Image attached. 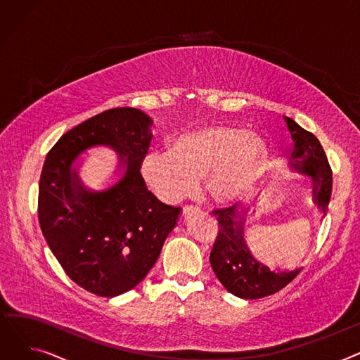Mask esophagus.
Here are the masks:
<instances>
[{
  "label": "esophagus",
  "mask_w": 360,
  "mask_h": 360,
  "mask_svg": "<svg viewBox=\"0 0 360 360\" xmlns=\"http://www.w3.org/2000/svg\"><path fill=\"white\" fill-rule=\"evenodd\" d=\"M197 212H200V209L198 207H193V205H186V207H184V210H182V214H184V217L185 219H188L190 216H193L194 213H197Z\"/></svg>",
  "instance_id": "esophagus-1"
}]
</instances>
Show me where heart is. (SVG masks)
I'll use <instances>...</instances> for the list:
<instances>
[{
  "mask_svg": "<svg viewBox=\"0 0 360 360\" xmlns=\"http://www.w3.org/2000/svg\"><path fill=\"white\" fill-rule=\"evenodd\" d=\"M264 159L262 141L242 128L209 125L178 134L170 150H153L141 159L147 185L165 202L193 194L204 178L214 202L229 204L251 191Z\"/></svg>",
  "mask_w": 360,
  "mask_h": 360,
  "instance_id": "heart-1",
  "label": "heart"
}]
</instances>
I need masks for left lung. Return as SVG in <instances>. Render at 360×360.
<instances>
[{"label":"left lung","mask_w":360,"mask_h":360,"mask_svg":"<svg viewBox=\"0 0 360 360\" xmlns=\"http://www.w3.org/2000/svg\"><path fill=\"white\" fill-rule=\"evenodd\" d=\"M285 121L295 143L290 167L311 179L312 201L326 216L331 197L333 172L324 148L312 132L288 117H285ZM248 209V205L240 209L232 205L213 212L220 228L210 254V264L226 290L242 299H259L288 286L300 269L276 271L254 258L243 236V223L247 220Z\"/></svg>","instance_id":"1"}]
</instances>
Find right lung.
<instances>
[{
	"label": "right lung",
	"instance_id": "obj_1",
	"mask_svg": "<svg viewBox=\"0 0 360 360\" xmlns=\"http://www.w3.org/2000/svg\"><path fill=\"white\" fill-rule=\"evenodd\" d=\"M151 118L136 108L103 110L71 128L49 150L39 181L42 233L67 276L90 293L122 295L155 266L181 209L151 194L140 174ZM106 145L124 174L108 191H87L75 165L83 150Z\"/></svg>",
	"mask_w": 360,
	"mask_h": 360
}]
</instances>
